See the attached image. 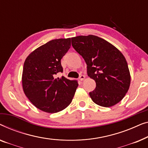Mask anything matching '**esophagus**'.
I'll use <instances>...</instances> for the list:
<instances>
[{"label": "esophagus", "mask_w": 148, "mask_h": 148, "mask_svg": "<svg viewBox=\"0 0 148 148\" xmlns=\"http://www.w3.org/2000/svg\"><path fill=\"white\" fill-rule=\"evenodd\" d=\"M84 79H85V76H84V75H80V77H79V80H80V81L84 80Z\"/></svg>", "instance_id": "esophagus-1"}]
</instances>
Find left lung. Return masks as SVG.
Segmentation results:
<instances>
[{
  "mask_svg": "<svg viewBox=\"0 0 148 148\" xmlns=\"http://www.w3.org/2000/svg\"><path fill=\"white\" fill-rule=\"evenodd\" d=\"M72 45L84 58L87 74L96 82L89 93L92 101L110 107L123 99L130 88L131 76L125 58L107 41L89 35L72 37Z\"/></svg>",
  "mask_w": 148,
  "mask_h": 148,
  "instance_id": "left-lung-1",
  "label": "left lung"
}]
</instances>
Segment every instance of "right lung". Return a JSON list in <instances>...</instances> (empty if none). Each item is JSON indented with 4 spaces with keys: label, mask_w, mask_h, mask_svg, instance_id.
I'll list each match as a JSON object with an SVG mask.
<instances>
[{
    "label": "right lung",
    "mask_w": 148,
    "mask_h": 148,
    "mask_svg": "<svg viewBox=\"0 0 148 148\" xmlns=\"http://www.w3.org/2000/svg\"><path fill=\"white\" fill-rule=\"evenodd\" d=\"M71 46V39H57L39 47L24 62L23 89L33 105L46 113H54L71 103L78 86L76 80L64 76L56 78L63 72L61 60Z\"/></svg>",
    "instance_id": "right-lung-1"
}]
</instances>
